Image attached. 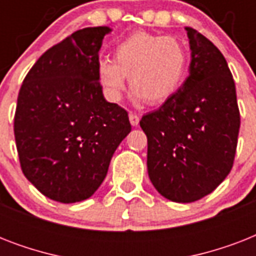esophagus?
<instances>
[{"instance_id": "34e87169", "label": "esophagus", "mask_w": 256, "mask_h": 256, "mask_svg": "<svg viewBox=\"0 0 256 256\" xmlns=\"http://www.w3.org/2000/svg\"><path fill=\"white\" fill-rule=\"evenodd\" d=\"M128 120H130V124H132V126H138V124H140V116H136V114H134V112H130V114H128Z\"/></svg>"}]
</instances>
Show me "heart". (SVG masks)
<instances>
[{"mask_svg":"<svg viewBox=\"0 0 256 256\" xmlns=\"http://www.w3.org/2000/svg\"><path fill=\"white\" fill-rule=\"evenodd\" d=\"M186 69L187 50L178 38L136 32L118 44L114 61L100 58L96 62V78L112 102L120 100L128 77L132 92L154 104L176 92Z\"/></svg>","mask_w":256,"mask_h":256,"instance_id":"1","label":"heart"}]
</instances>
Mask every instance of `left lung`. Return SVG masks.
I'll use <instances>...</instances> for the list:
<instances>
[{"label": "left lung", "instance_id": "left-lung-1", "mask_svg": "<svg viewBox=\"0 0 256 256\" xmlns=\"http://www.w3.org/2000/svg\"><path fill=\"white\" fill-rule=\"evenodd\" d=\"M190 74L158 110L142 116L148 171L158 192L172 202L202 199L234 164L240 114L232 74L219 49L186 26Z\"/></svg>", "mask_w": 256, "mask_h": 256}]
</instances>
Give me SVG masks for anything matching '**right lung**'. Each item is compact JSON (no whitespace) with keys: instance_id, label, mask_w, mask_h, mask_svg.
Masks as SVG:
<instances>
[{"instance_id":"add662e5","label":"right lung","mask_w":256,"mask_h":256,"mask_svg":"<svg viewBox=\"0 0 256 256\" xmlns=\"http://www.w3.org/2000/svg\"><path fill=\"white\" fill-rule=\"evenodd\" d=\"M106 26L85 28L46 50L18 92L14 136L22 172L61 203L90 198L132 132L128 112L104 100L96 78Z\"/></svg>"}]
</instances>
